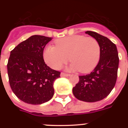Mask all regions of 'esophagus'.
Instances as JSON below:
<instances>
[{
    "mask_svg": "<svg viewBox=\"0 0 128 128\" xmlns=\"http://www.w3.org/2000/svg\"><path fill=\"white\" fill-rule=\"evenodd\" d=\"M70 76L69 74H66V73H64V72H61L60 74V76L61 77H68V76Z\"/></svg>",
    "mask_w": 128,
    "mask_h": 128,
    "instance_id": "obj_1",
    "label": "esophagus"
}]
</instances>
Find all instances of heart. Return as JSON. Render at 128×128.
Returning a JSON list of instances; mask_svg holds the SVG:
<instances>
[{
    "instance_id": "b5f03b06",
    "label": "heart",
    "mask_w": 128,
    "mask_h": 128,
    "mask_svg": "<svg viewBox=\"0 0 128 128\" xmlns=\"http://www.w3.org/2000/svg\"><path fill=\"white\" fill-rule=\"evenodd\" d=\"M54 42L56 46H48L43 53L44 61L52 69H60L70 59V70L86 74L92 71L98 64L100 46L94 37L72 35Z\"/></svg>"
}]
</instances>
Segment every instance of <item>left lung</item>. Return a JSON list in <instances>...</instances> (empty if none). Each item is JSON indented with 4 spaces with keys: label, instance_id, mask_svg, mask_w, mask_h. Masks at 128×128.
<instances>
[{
    "label": "left lung",
    "instance_id": "8db88e82",
    "mask_svg": "<svg viewBox=\"0 0 128 128\" xmlns=\"http://www.w3.org/2000/svg\"><path fill=\"white\" fill-rule=\"evenodd\" d=\"M86 33L94 37L100 46L98 64L91 73L80 76L79 81L72 88L78 100L87 102L100 101L106 97L115 86L118 75L119 57L115 44L95 32Z\"/></svg>",
    "mask_w": 128,
    "mask_h": 128
}]
</instances>
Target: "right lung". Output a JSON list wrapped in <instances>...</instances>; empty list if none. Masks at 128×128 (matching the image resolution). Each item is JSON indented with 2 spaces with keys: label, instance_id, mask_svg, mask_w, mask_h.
Returning <instances> with one entry per match:
<instances>
[{
  "label": "right lung",
  "instance_id": "1",
  "mask_svg": "<svg viewBox=\"0 0 128 128\" xmlns=\"http://www.w3.org/2000/svg\"><path fill=\"white\" fill-rule=\"evenodd\" d=\"M52 38L33 35L12 50L7 63L9 84L20 100L40 104L54 95L53 84L60 72L45 64L43 51Z\"/></svg>",
  "mask_w": 128,
  "mask_h": 128
}]
</instances>
